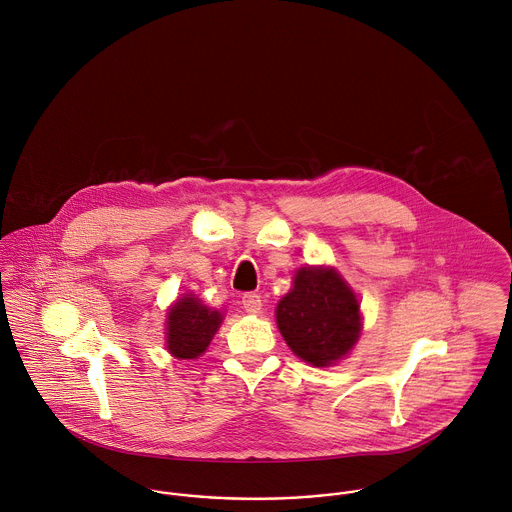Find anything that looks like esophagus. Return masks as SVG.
<instances>
[{
    "instance_id": "1",
    "label": "esophagus",
    "mask_w": 512,
    "mask_h": 512,
    "mask_svg": "<svg viewBox=\"0 0 512 512\" xmlns=\"http://www.w3.org/2000/svg\"><path fill=\"white\" fill-rule=\"evenodd\" d=\"M242 306L248 314H260L262 312V298L256 292H248L242 296Z\"/></svg>"
}]
</instances>
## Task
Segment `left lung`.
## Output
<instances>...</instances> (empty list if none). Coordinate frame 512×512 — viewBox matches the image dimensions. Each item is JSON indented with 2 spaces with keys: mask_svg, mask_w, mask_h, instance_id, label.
Returning <instances> with one entry per match:
<instances>
[{
  "mask_svg": "<svg viewBox=\"0 0 512 512\" xmlns=\"http://www.w3.org/2000/svg\"><path fill=\"white\" fill-rule=\"evenodd\" d=\"M276 322L290 349L316 367L341 359L361 330L355 294L330 268L298 270L292 292L276 308Z\"/></svg>",
  "mask_w": 512,
  "mask_h": 512,
  "instance_id": "left-lung-1",
  "label": "left lung"
}]
</instances>
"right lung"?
<instances>
[{"label":"right lung","mask_w":512,"mask_h":512,"mask_svg":"<svg viewBox=\"0 0 512 512\" xmlns=\"http://www.w3.org/2000/svg\"><path fill=\"white\" fill-rule=\"evenodd\" d=\"M222 314L206 308L198 298L184 296L169 310L167 347L178 359H194L212 340Z\"/></svg>","instance_id":"add662e5"}]
</instances>
